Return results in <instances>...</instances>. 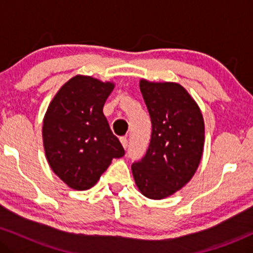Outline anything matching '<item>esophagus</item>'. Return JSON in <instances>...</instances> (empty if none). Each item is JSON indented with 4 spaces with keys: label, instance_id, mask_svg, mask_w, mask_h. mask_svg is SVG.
Returning a JSON list of instances; mask_svg holds the SVG:
<instances>
[{
    "label": "esophagus",
    "instance_id": "1",
    "mask_svg": "<svg viewBox=\"0 0 253 253\" xmlns=\"http://www.w3.org/2000/svg\"><path fill=\"white\" fill-rule=\"evenodd\" d=\"M120 141H121V144H123L124 149L126 150L127 146H128V140H127L126 136H123V138H120Z\"/></svg>",
    "mask_w": 253,
    "mask_h": 253
}]
</instances>
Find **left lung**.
<instances>
[{
	"label": "left lung",
	"instance_id": "left-lung-1",
	"mask_svg": "<svg viewBox=\"0 0 253 253\" xmlns=\"http://www.w3.org/2000/svg\"><path fill=\"white\" fill-rule=\"evenodd\" d=\"M152 135L141 161L132 164L144 196L162 200L184 187L196 172L205 145V123L197 103L181 84L140 81Z\"/></svg>",
	"mask_w": 253,
	"mask_h": 253
}]
</instances>
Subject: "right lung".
I'll return each mask as SVG.
<instances>
[{
	"instance_id": "add662e5",
	"label": "right lung",
	"mask_w": 253,
	"mask_h": 253,
	"mask_svg": "<svg viewBox=\"0 0 253 253\" xmlns=\"http://www.w3.org/2000/svg\"><path fill=\"white\" fill-rule=\"evenodd\" d=\"M114 83L72 77L58 90L42 121L45 155L52 171L75 190L96 184L125 150L113 134L103 106Z\"/></svg>"
}]
</instances>
